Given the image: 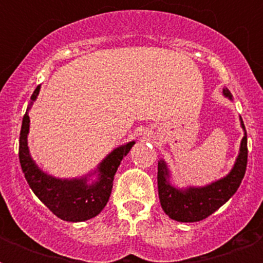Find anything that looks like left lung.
<instances>
[{
	"mask_svg": "<svg viewBox=\"0 0 263 263\" xmlns=\"http://www.w3.org/2000/svg\"><path fill=\"white\" fill-rule=\"evenodd\" d=\"M222 95L229 101H233L232 94L228 88H222ZM239 120L245 134L235 164L224 177L204 185L177 187L171 181L172 173L166 161L164 158L158 161L157 181L160 202L162 210L172 220L179 222H196L204 220L218 210L222 204L227 203L231 196L237 191L247 166V134L241 117H239Z\"/></svg>",
	"mask_w": 263,
	"mask_h": 263,
	"instance_id": "1",
	"label": "left lung"
}]
</instances>
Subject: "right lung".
Returning a JSON list of instances; mask_svg holds the SVG:
<instances>
[{"label":"right lung","mask_w":263,"mask_h":263,"mask_svg":"<svg viewBox=\"0 0 263 263\" xmlns=\"http://www.w3.org/2000/svg\"><path fill=\"white\" fill-rule=\"evenodd\" d=\"M41 91V86L35 88L31 95V102L23 117L20 142H18V160L23 173L30 188L39 200L50 210L53 214L68 222H82L94 218L106 206L113 180L120 166V162L127 156L135 140L124 143L113 148L103 158L97 168L78 177H55L45 172L38 166L31 157L28 147V134H30V113L32 103L36 101Z\"/></svg>","instance_id":"right-lung-1"}]
</instances>
